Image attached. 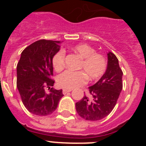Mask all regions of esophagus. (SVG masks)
I'll list each match as a JSON object with an SVG mask.
<instances>
[{"label": "esophagus", "mask_w": 146, "mask_h": 146, "mask_svg": "<svg viewBox=\"0 0 146 146\" xmlns=\"http://www.w3.org/2000/svg\"><path fill=\"white\" fill-rule=\"evenodd\" d=\"M72 91V90L71 89H63V94H66L67 93H69V92H71Z\"/></svg>", "instance_id": "1"}]
</instances>
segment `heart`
<instances>
[{"label": "heart", "mask_w": 146, "mask_h": 146, "mask_svg": "<svg viewBox=\"0 0 146 146\" xmlns=\"http://www.w3.org/2000/svg\"><path fill=\"white\" fill-rule=\"evenodd\" d=\"M72 50L82 59L80 69L73 72L67 70L58 78V84L66 89H73L86 83L87 77L91 80H97L105 73L108 67L106 58L96 53L95 49L86 44H79L72 47ZM52 65L55 70L60 71L65 65V51L60 50L54 55Z\"/></svg>", "instance_id": "obj_1"}]
</instances>
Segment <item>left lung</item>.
Returning a JSON list of instances; mask_svg holds the SVG:
<instances>
[{"mask_svg": "<svg viewBox=\"0 0 146 146\" xmlns=\"http://www.w3.org/2000/svg\"><path fill=\"white\" fill-rule=\"evenodd\" d=\"M106 72L97 82L88 87L91 97L84 96L76 103V110L81 118L99 121L108 116L116 104L123 88V72L116 56L108 52Z\"/></svg>", "mask_w": 146, "mask_h": 146, "instance_id": "obj_1", "label": "left lung"}]
</instances>
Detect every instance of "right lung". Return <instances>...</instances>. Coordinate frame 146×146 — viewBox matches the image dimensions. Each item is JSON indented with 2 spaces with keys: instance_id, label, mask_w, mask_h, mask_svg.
<instances>
[{
  "instance_id": "add662e5",
  "label": "right lung",
  "mask_w": 146,
  "mask_h": 146,
  "mask_svg": "<svg viewBox=\"0 0 146 146\" xmlns=\"http://www.w3.org/2000/svg\"><path fill=\"white\" fill-rule=\"evenodd\" d=\"M59 41L41 39L27 47L17 66V87L23 104L39 116L52 114L63 97L62 90H54L52 58L60 50ZM50 88L46 93L44 88Z\"/></svg>"
}]
</instances>
